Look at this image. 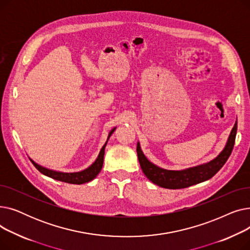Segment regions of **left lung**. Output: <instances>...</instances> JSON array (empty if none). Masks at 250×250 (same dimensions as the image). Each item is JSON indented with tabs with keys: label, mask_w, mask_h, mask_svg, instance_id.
I'll return each instance as SVG.
<instances>
[{
	"label": "left lung",
	"mask_w": 250,
	"mask_h": 250,
	"mask_svg": "<svg viewBox=\"0 0 250 250\" xmlns=\"http://www.w3.org/2000/svg\"><path fill=\"white\" fill-rule=\"evenodd\" d=\"M236 132H237V121L234 124L224 149L220 152L216 158L207 163L182 170H167L155 165L149 161L145 154L143 153L140 142H138L137 154L140 166L146 177L158 187L170 189L191 187L196 183H201L212 178L226 163L234 147Z\"/></svg>",
	"instance_id": "obj_1"
}]
</instances>
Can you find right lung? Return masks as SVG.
Returning a JSON list of instances; mask_svg holds the SVG:
<instances>
[{"label":"right lung","mask_w":250,"mask_h":250,"mask_svg":"<svg viewBox=\"0 0 250 250\" xmlns=\"http://www.w3.org/2000/svg\"><path fill=\"white\" fill-rule=\"evenodd\" d=\"M116 128L113 127L107 137L106 142L103 145V147L101 148L96 160L92 163L89 167H87L86 169L82 170V171H78V172H62V171H57V170H52L49 168H46L44 166H42L41 164L36 163L34 160H32L30 157L29 159L32 162V164L35 166V168L38 170L39 172H42V174H44L45 176H48L52 179L56 180H60L62 182H67V183H72V185H83V183L89 182L91 180H93L101 171L102 166H103V159H104V153H105V147L107 145V142L110 138V136L112 135V133L114 132Z\"/></svg>","instance_id":"right-lung-1"}]
</instances>
